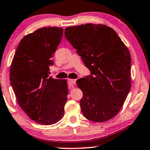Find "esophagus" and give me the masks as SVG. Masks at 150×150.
Instances as JSON below:
<instances>
[{
	"mask_svg": "<svg viewBox=\"0 0 150 150\" xmlns=\"http://www.w3.org/2000/svg\"><path fill=\"white\" fill-rule=\"evenodd\" d=\"M68 84L70 86H72V85H74L76 84V80L75 79H68Z\"/></svg>",
	"mask_w": 150,
	"mask_h": 150,
	"instance_id": "1",
	"label": "esophagus"
}]
</instances>
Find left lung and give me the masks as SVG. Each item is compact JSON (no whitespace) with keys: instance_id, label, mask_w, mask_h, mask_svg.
Wrapping results in <instances>:
<instances>
[{"instance_id":"1","label":"left lung","mask_w":150,"mask_h":150,"mask_svg":"<svg viewBox=\"0 0 150 150\" xmlns=\"http://www.w3.org/2000/svg\"><path fill=\"white\" fill-rule=\"evenodd\" d=\"M65 38L81 57L91 74L76 82L85 118L109 121L121 110L131 88V56L115 30L88 23L66 28Z\"/></svg>"}]
</instances>
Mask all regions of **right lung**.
I'll list each match as a JSON object with an SVG mask.
<instances>
[{
	"instance_id": "1",
	"label": "right lung",
	"mask_w": 150,
	"mask_h": 150,
	"mask_svg": "<svg viewBox=\"0 0 150 150\" xmlns=\"http://www.w3.org/2000/svg\"><path fill=\"white\" fill-rule=\"evenodd\" d=\"M63 37L60 27H43L25 36L10 69V81L21 108L36 123L49 125L64 116L67 81L49 76L52 57Z\"/></svg>"
}]
</instances>
